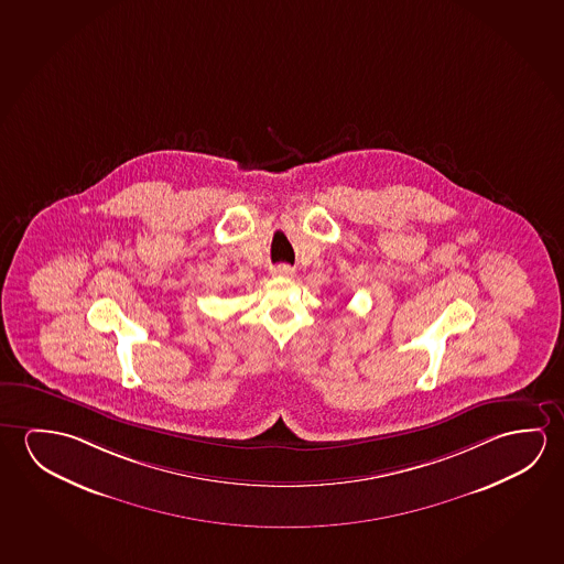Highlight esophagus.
<instances>
[{"label":"esophagus","instance_id":"1","mask_svg":"<svg viewBox=\"0 0 564 564\" xmlns=\"http://www.w3.org/2000/svg\"><path fill=\"white\" fill-rule=\"evenodd\" d=\"M272 274L274 276H294L295 270L292 267H288V264H278V267H272Z\"/></svg>","mask_w":564,"mask_h":564}]
</instances>
